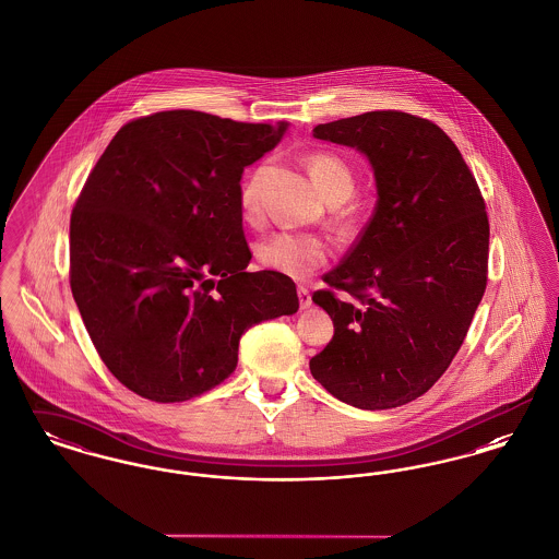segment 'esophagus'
Masks as SVG:
<instances>
[{
	"label": "esophagus",
	"instance_id": "34e87169",
	"mask_svg": "<svg viewBox=\"0 0 559 559\" xmlns=\"http://www.w3.org/2000/svg\"><path fill=\"white\" fill-rule=\"evenodd\" d=\"M297 297H299V308L301 310H308L312 306V295L306 289V287H299L297 289Z\"/></svg>",
	"mask_w": 559,
	"mask_h": 559
}]
</instances>
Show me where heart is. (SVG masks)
I'll use <instances>...</instances> for the list:
<instances>
[{
	"label": "heart",
	"mask_w": 559,
	"mask_h": 559,
	"mask_svg": "<svg viewBox=\"0 0 559 559\" xmlns=\"http://www.w3.org/2000/svg\"><path fill=\"white\" fill-rule=\"evenodd\" d=\"M308 171L320 194L331 201H346L354 192V174L346 160L331 153H314L308 157ZM240 212L247 222L260 217V194L258 174L247 178L240 188ZM255 258L266 270L283 274L293 281H304L312 276L329 260V245L317 235L281 230L255 247Z\"/></svg>",
	"instance_id": "heart-1"
}]
</instances>
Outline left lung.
Returning a JSON list of instances; mask_svg holds the SVG:
<instances>
[{
	"instance_id": "8db88e82",
	"label": "left lung",
	"mask_w": 559,
	"mask_h": 559,
	"mask_svg": "<svg viewBox=\"0 0 559 559\" xmlns=\"http://www.w3.org/2000/svg\"><path fill=\"white\" fill-rule=\"evenodd\" d=\"M371 165V222L324 283L360 304L317 292L335 326L310 360L335 399L396 408L442 377L486 289L488 217L476 178L451 138L427 119L371 110L314 128Z\"/></svg>"
}]
</instances>
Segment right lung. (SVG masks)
I'll return each mask as SVG.
<instances>
[{"label":"right lung","mask_w":559,"mask_h":559,"mask_svg":"<svg viewBox=\"0 0 559 559\" xmlns=\"http://www.w3.org/2000/svg\"><path fill=\"white\" fill-rule=\"evenodd\" d=\"M287 121L163 110L123 126L71 215V292L103 362L128 390L185 402L228 379L240 335L292 317V278L245 272L240 178Z\"/></svg>","instance_id":"1"}]
</instances>
